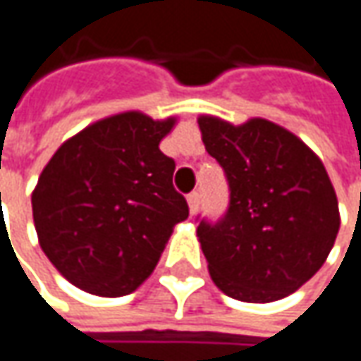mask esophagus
<instances>
[{"mask_svg":"<svg viewBox=\"0 0 361 361\" xmlns=\"http://www.w3.org/2000/svg\"><path fill=\"white\" fill-rule=\"evenodd\" d=\"M187 203H189L190 215H195V213L199 211V205H201V197H199V192H190L189 197H187Z\"/></svg>","mask_w":361,"mask_h":361,"instance_id":"obj_1","label":"esophagus"}]
</instances>
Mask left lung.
<instances>
[{"label": "left lung", "mask_w": 361, "mask_h": 361, "mask_svg": "<svg viewBox=\"0 0 361 361\" xmlns=\"http://www.w3.org/2000/svg\"><path fill=\"white\" fill-rule=\"evenodd\" d=\"M199 130L229 183L224 219L197 227L211 279L243 302L288 297L325 264L339 231L337 197L321 158L268 119L233 126L201 116Z\"/></svg>", "instance_id": "obj_1"}]
</instances>
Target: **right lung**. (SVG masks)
<instances>
[{
  "instance_id": "add662e5",
  "label": "right lung",
  "mask_w": 361,
  "mask_h": 361,
  "mask_svg": "<svg viewBox=\"0 0 361 361\" xmlns=\"http://www.w3.org/2000/svg\"><path fill=\"white\" fill-rule=\"evenodd\" d=\"M176 118L123 111L87 126L48 160L32 190L40 247L77 288L123 297L152 274L189 205L160 142Z\"/></svg>"
}]
</instances>
